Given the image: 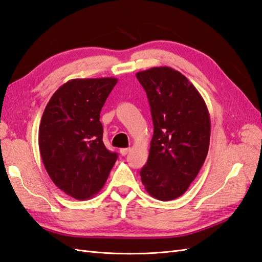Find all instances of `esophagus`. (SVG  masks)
<instances>
[{"instance_id": "esophagus-1", "label": "esophagus", "mask_w": 262, "mask_h": 262, "mask_svg": "<svg viewBox=\"0 0 262 262\" xmlns=\"http://www.w3.org/2000/svg\"><path fill=\"white\" fill-rule=\"evenodd\" d=\"M129 151H130V148H123V149H120L121 156H126L127 153H129Z\"/></svg>"}]
</instances>
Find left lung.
<instances>
[{
  "label": "left lung",
  "instance_id": "left-lung-1",
  "mask_svg": "<svg viewBox=\"0 0 262 262\" xmlns=\"http://www.w3.org/2000/svg\"><path fill=\"white\" fill-rule=\"evenodd\" d=\"M136 75L148 95L155 126L141 181L151 196L174 200L189 189L207 158L208 107L195 86L174 69L157 67Z\"/></svg>",
  "mask_w": 262,
  "mask_h": 262
}]
</instances>
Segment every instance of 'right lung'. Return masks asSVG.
Masks as SVG:
<instances>
[{
    "mask_svg": "<svg viewBox=\"0 0 262 262\" xmlns=\"http://www.w3.org/2000/svg\"><path fill=\"white\" fill-rule=\"evenodd\" d=\"M116 78L73 79L61 85L44 109L39 148L51 180L76 200L90 199L103 188L118 155L102 141V106Z\"/></svg>",
    "mask_w": 262,
    "mask_h": 262,
    "instance_id": "right-lung-1",
    "label": "right lung"
}]
</instances>
